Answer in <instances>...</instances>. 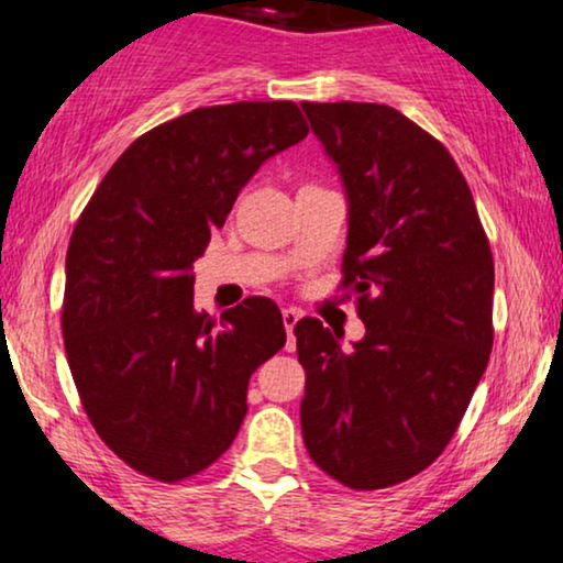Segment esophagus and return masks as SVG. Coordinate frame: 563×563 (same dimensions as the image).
I'll return each mask as SVG.
<instances>
[{
  "instance_id": "34e87169",
  "label": "esophagus",
  "mask_w": 563,
  "mask_h": 563,
  "mask_svg": "<svg viewBox=\"0 0 563 563\" xmlns=\"http://www.w3.org/2000/svg\"><path fill=\"white\" fill-rule=\"evenodd\" d=\"M301 320V312L299 309H283V325H286V333H288V349L290 352H294L296 349V339H294V328H296V322Z\"/></svg>"
}]
</instances>
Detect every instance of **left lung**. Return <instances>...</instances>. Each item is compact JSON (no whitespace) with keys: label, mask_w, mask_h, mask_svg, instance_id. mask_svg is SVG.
<instances>
[{"label":"left lung","mask_w":563,"mask_h":563,"mask_svg":"<svg viewBox=\"0 0 563 563\" xmlns=\"http://www.w3.org/2000/svg\"><path fill=\"white\" fill-rule=\"evenodd\" d=\"M346 196L352 349L296 322L309 457L352 489H384L442 455L493 352L495 267L474 198L442 142L378 102H301Z\"/></svg>","instance_id":"1"}]
</instances>
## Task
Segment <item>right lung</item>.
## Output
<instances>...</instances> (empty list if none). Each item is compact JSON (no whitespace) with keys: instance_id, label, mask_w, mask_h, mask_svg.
<instances>
[{"instance_id":"obj_1","label":"right lung","mask_w":563,"mask_h":563,"mask_svg":"<svg viewBox=\"0 0 563 563\" xmlns=\"http://www.w3.org/2000/svg\"><path fill=\"white\" fill-rule=\"evenodd\" d=\"M296 102H232L166 121L121 153L70 235L63 339L102 442L140 474L179 482L238 437L251 373L286 344L273 299L222 322L192 307V262L238 192L307 137Z\"/></svg>"}]
</instances>
